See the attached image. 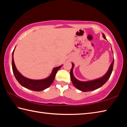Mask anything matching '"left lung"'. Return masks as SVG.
<instances>
[{
	"mask_svg": "<svg viewBox=\"0 0 127 127\" xmlns=\"http://www.w3.org/2000/svg\"><path fill=\"white\" fill-rule=\"evenodd\" d=\"M102 37L106 40L105 35L103 33H102ZM114 59L111 64H110L108 70L107 71L106 74L102 77L95 80L87 81H82L77 80L74 76L73 71L72 70H73V68L74 67V64L73 63H71L72 68L70 70V77L72 84L78 90L82 92H85L88 91H94L99 88L107 82V81L109 80L110 76H111L113 70V66H114Z\"/></svg>",
	"mask_w": 127,
	"mask_h": 127,
	"instance_id": "obj_1",
	"label": "left lung"
}]
</instances>
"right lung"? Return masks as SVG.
Here are the masks:
<instances>
[{
	"label": "right lung",
	"instance_id": "add662e5",
	"mask_svg": "<svg viewBox=\"0 0 127 127\" xmlns=\"http://www.w3.org/2000/svg\"><path fill=\"white\" fill-rule=\"evenodd\" d=\"M15 49L13 50L12 55V68L15 77H16V80L18 81V82L20 83V84L24 87L37 92L44 91L45 89L49 87L55 80L57 72L63 65L54 68L50 76L45 78V79L41 80L28 79V78L23 76L16 68L14 60H13V53H14Z\"/></svg>",
	"mask_w": 127,
	"mask_h": 127
}]
</instances>
